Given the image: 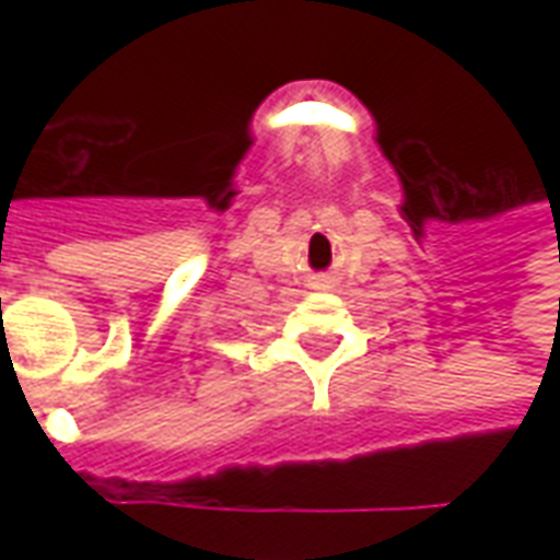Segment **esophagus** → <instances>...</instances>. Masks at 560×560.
I'll list each match as a JSON object with an SVG mask.
<instances>
[{
	"label": "esophagus",
	"instance_id": "obj_1",
	"mask_svg": "<svg viewBox=\"0 0 560 560\" xmlns=\"http://www.w3.org/2000/svg\"><path fill=\"white\" fill-rule=\"evenodd\" d=\"M315 288H320V291H327V288H329V276H317Z\"/></svg>",
	"mask_w": 560,
	"mask_h": 560
}]
</instances>
